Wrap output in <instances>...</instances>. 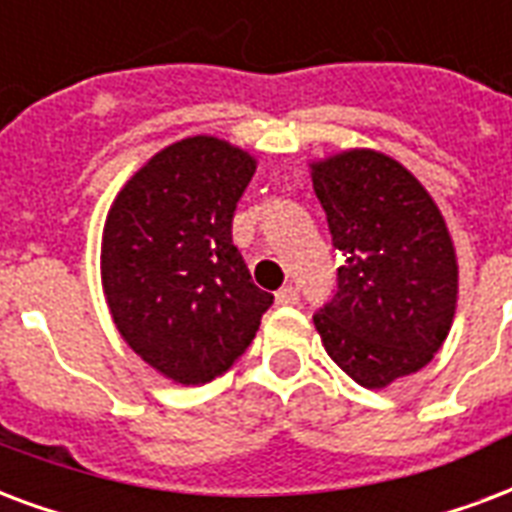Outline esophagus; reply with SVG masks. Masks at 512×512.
Segmentation results:
<instances>
[{"label": "esophagus", "instance_id": "obj_1", "mask_svg": "<svg viewBox=\"0 0 512 512\" xmlns=\"http://www.w3.org/2000/svg\"><path fill=\"white\" fill-rule=\"evenodd\" d=\"M298 300H300V292L295 284H284L282 290L276 292V303H279V306H295Z\"/></svg>", "mask_w": 512, "mask_h": 512}]
</instances>
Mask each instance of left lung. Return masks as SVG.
<instances>
[{
    "instance_id": "8db88e82",
    "label": "left lung",
    "mask_w": 512,
    "mask_h": 512,
    "mask_svg": "<svg viewBox=\"0 0 512 512\" xmlns=\"http://www.w3.org/2000/svg\"><path fill=\"white\" fill-rule=\"evenodd\" d=\"M341 252L338 290L314 314L327 354L365 389L411 376L443 346L456 308V255L443 214L400 163L349 150L311 166Z\"/></svg>"
}]
</instances>
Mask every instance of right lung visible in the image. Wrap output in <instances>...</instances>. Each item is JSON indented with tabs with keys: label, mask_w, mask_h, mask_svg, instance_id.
Returning a JSON list of instances; mask_svg holds the SVG:
<instances>
[{
	"label": "right lung",
	"mask_w": 512,
	"mask_h": 512,
	"mask_svg": "<svg viewBox=\"0 0 512 512\" xmlns=\"http://www.w3.org/2000/svg\"><path fill=\"white\" fill-rule=\"evenodd\" d=\"M255 158L214 136L171 144L128 179L107 214L101 282L117 330L177 384L222 376L273 303L239 249L233 214Z\"/></svg>",
	"instance_id": "add662e5"
}]
</instances>
